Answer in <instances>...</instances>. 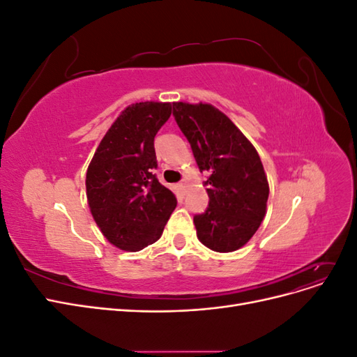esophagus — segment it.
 <instances>
[{
    "label": "esophagus",
    "instance_id": "obj_1",
    "mask_svg": "<svg viewBox=\"0 0 357 357\" xmlns=\"http://www.w3.org/2000/svg\"><path fill=\"white\" fill-rule=\"evenodd\" d=\"M178 188H180L183 192H185V190H186V188H188V183H186V180H183V181L180 183V185H178Z\"/></svg>",
    "mask_w": 357,
    "mask_h": 357
}]
</instances>
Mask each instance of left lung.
<instances>
[{
	"label": "left lung",
	"mask_w": 357,
	"mask_h": 357,
	"mask_svg": "<svg viewBox=\"0 0 357 357\" xmlns=\"http://www.w3.org/2000/svg\"><path fill=\"white\" fill-rule=\"evenodd\" d=\"M172 116L208 172V207L193 215L199 241L214 252L238 250L265 218L268 180L256 149L228 116L210 104L172 102Z\"/></svg>",
	"instance_id": "left-lung-1"
}]
</instances>
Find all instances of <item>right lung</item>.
<instances>
[{"instance_id":"right-lung-1","label":"right lung","mask_w":357,"mask_h":357,"mask_svg":"<svg viewBox=\"0 0 357 357\" xmlns=\"http://www.w3.org/2000/svg\"><path fill=\"white\" fill-rule=\"evenodd\" d=\"M171 116L169 102L126 107L107 131L86 172L93 220L113 245L138 252L160 238L176 195L156 178L155 135Z\"/></svg>"}]
</instances>
